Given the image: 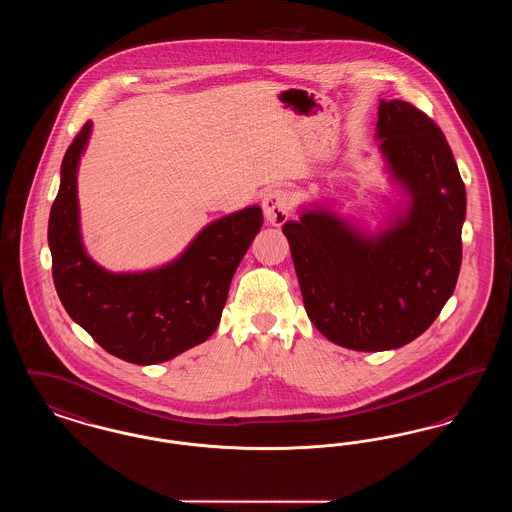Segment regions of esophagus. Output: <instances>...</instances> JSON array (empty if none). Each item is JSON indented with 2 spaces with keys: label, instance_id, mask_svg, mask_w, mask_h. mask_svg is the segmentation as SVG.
Instances as JSON below:
<instances>
[{
  "label": "esophagus",
  "instance_id": "34e87169",
  "mask_svg": "<svg viewBox=\"0 0 512 512\" xmlns=\"http://www.w3.org/2000/svg\"><path fill=\"white\" fill-rule=\"evenodd\" d=\"M265 219L272 226H282L292 211V197L282 188H272L263 197Z\"/></svg>",
  "mask_w": 512,
  "mask_h": 512
}]
</instances>
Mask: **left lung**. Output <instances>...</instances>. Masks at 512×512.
Returning a JSON list of instances; mask_svg holds the SVG:
<instances>
[{"mask_svg":"<svg viewBox=\"0 0 512 512\" xmlns=\"http://www.w3.org/2000/svg\"><path fill=\"white\" fill-rule=\"evenodd\" d=\"M376 140L407 201L370 234L322 207L282 226L305 311L318 332L355 351L416 340L453 295L463 261L466 192L438 124L401 99H380Z\"/></svg>","mask_w":512,"mask_h":512,"instance_id":"left-lung-1","label":"left lung"}]
</instances>
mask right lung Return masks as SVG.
I'll use <instances>...</instances> for the list:
<instances>
[{"instance_id":"right-lung-1","label":"right lung","mask_w":512,"mask_h":512,"mask_svg":"<svg viewBox=\"0 0 512 512\" xmlns=\"http://www.w3.org/2000/svg\"><path fill=\"white\" fill-rule=\"evenodd\" d=\"M92 122L74 136L48 224L57 295L99 345L134 365H157L207 340L219 326L230 282L263 226L259 205L207 224L180 257L144 272H109L80 236L76 174Z\"/></svg>"}]
</instances>
